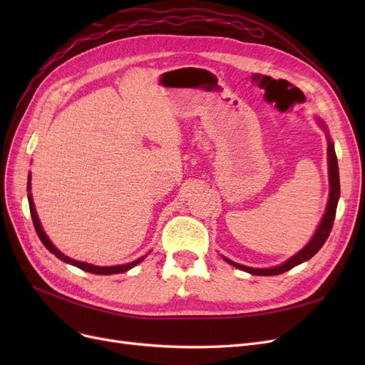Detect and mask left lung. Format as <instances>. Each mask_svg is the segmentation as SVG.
I'll return each mask as SVG.
<instances>
[{"label": "left lung", "mask_w": 365, "mask_h": 365, "mask_svg": "<svg viewBox=\"0 0 365 365\" xmlns=\"http://www.w3.org/2000/svg\"><path fill=\"white\" fill-rule=\"evenodd\" d=\"M319 125L326 130V126L323 121H319ZM327 157H329V184H330V195H329V202H327V208L326 213L319 222L315 235L312 236L311 242L303 248L298 251L295 256H292L289 260H286L284 263L279 264V267L274 268H250V267H244V264H239L233 260H230L227 257H224L225 262H228L233 267L247 271L250 274L254 275H277V274H283L286 271L292 269L297 264H300L306 260H309L311 257H314L315 254L319 251L324 245V242L327 240L330 231H332V225L335 220V215H336V205H338V200H339V173H338V160H336V153L334 149V143L330 141L329 135H327Z\"/></svg>", "instance_id": "1"}]
</instances>
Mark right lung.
Returning a JSON list of instances; mask_svg holds the SVG:
<instances>
[{
  "label": "right lung",
  "mask_w": 365,
  "mask_h": 365,
  "mask_svg": "<svg viewBox=\"0 0 365 365\" xmlns=\"http://www.w3.org/2000/svg\"><path fill=\"white\" fill-rule=\"evenodd\" d=\"M30 180H31V176L29 175V181H27V192H29V195H27V197H29V207H30V215H31L33 225H35V230H36V233H38V236H39L41 242L43 244V247H46L50 252H53L54 256H56L58 259L63 260L65 263H70V264H73V267L81 268V269H83V271H86V272L101 274V275H109V274L126 272L128 269L134 268L135 264H138L143 259L146 257V256H143V257H140V259H137V260H134V262H130V263H126V264H115V267H96V264L85 263V262H79V260H74V259H70V257L65 256V254H62L56 247H54V245L51 244V240L47 237L46 231H43V228H42V225H41V222H39V217H38V215H36V210H35V204H33V197H31V193H30V190H31Z\"/></svg>",
  "instance_id": "obj_1"
}]
</instances>
